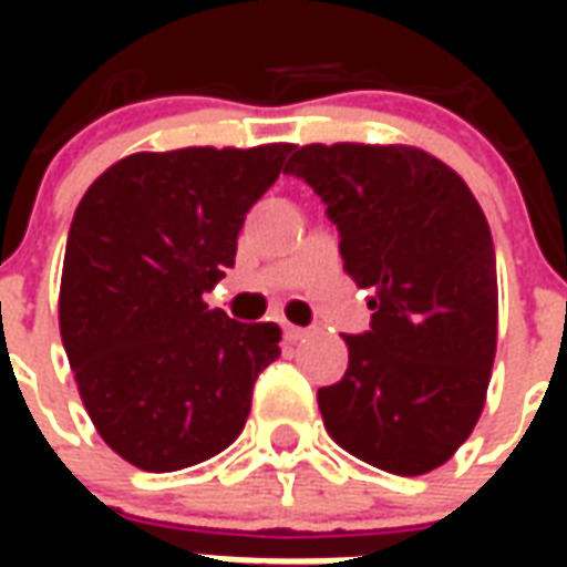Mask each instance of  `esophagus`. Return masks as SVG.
I'll list each match as a JSON object with an SVG mask.
<instances>
[{
	"mask_svg": "<svg viewBox=\"0 0 567 567\" xmlns=\"http://www.w3.org/2000/svg\"><path fill=\"white\" fill-rule=\"evenodd\" d=\"M285 340H291V343H297V340H303L307 337V328H297V324H285Z\"/></svg>",
	"mask_w": 567,
	"mask_h": 567,
	"instance_id": "34e87169",
	"label": "esophagus"
}]
</instances>
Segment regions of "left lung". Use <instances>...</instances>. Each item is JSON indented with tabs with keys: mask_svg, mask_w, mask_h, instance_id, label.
I'll return each instance as SVG.
<instances>
[{
	"mask_svg": "<svg viewBox=\"0 0 567 567\" xmlns=\"http://www.w3.org/2000/svg\"><path fill=\"white\" fill-rule=\"evenodd\" d=\"M285 173L319 194L346 272L377 291L368 331L343 337V380L319 389L324 427L380 471L427 474L471 437L492 377L486 215L446 163L410 145H303Z\"/></svg>",
	"mask_w": 567,
	"mask_h": 567,
	"instance_id": "1",
	"label": "left lung"
}]
</instances>
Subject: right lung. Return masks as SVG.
<instances>
[{"label":"right lung","mask_w":567,"mask_h":567,"mask_svg":"<svg viewBox=\"0 0 567 567\" xmlns=\"http://www.w3.org/2000/svg\"><path fill=\"white\" fill-rule=\"evenodd\" d=\"M295 145L130 154L81 197L60 282V337L100 437L166 474L227 450L279 358L272 321L203 295L234 267L248 209Z\"/></svg>","instance_id":"right-lung-1"}]
</instances>
